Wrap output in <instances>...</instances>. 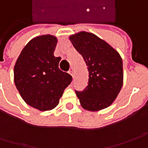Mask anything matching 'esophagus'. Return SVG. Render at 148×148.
Masks as SVG:
<instances>
[{
	"instance_id": "34e87169",
	"label": "esophagus",
	"mask_w": 148,
	"mask_h": 148,
	"mask_svg": "<svg viewBox=\"0 0 148 148\" xmlns=\"http://www.w3.org/2000/svg\"><path fill=\"white\" fill-rule=\"evenodd\" d=\"M68 72H69V74L71 75V77H74V71H73V69H72V68H71V69L69 70V71H68Z\"/></svg>"
}]
</instances>
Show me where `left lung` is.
Segmentation results:
<instances>
[{"label":"left lung","mask_w":148,"mask_h":148,"mask_svg":"<svg viewBox=\"0 0 148 148\" xmlns=\"http://www.w3.org/2000/svg\"><path fill=\"white\" fill-rule=\"evenodd\" d=\"M85 60L89 71L88 86L77 91L81 105L89 111L101 110L115 100L123 86V62L119 53L94 34L79 32L69 37Z\"/></svg>","instance_id":"1"}]
</instances>
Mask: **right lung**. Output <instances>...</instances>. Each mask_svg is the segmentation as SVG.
I'll return each mask as SVG.
<instances>
[{"instance_id": "add662e5", "label": "right lung", "mask_w": 148, "mask_h": 148, "mask_svg": "<svg viewBox=\"0 0 148 148\" xmlns=\"http://www.w3.org/2000/svg\"><path fill=\"white\" fill-rule=\"evenodd\" d=\"M55 36L34 38L21 51L14 67L15 86L26 104L38 110L54 109L72 77L58 67L61 58L53 55Z\"/></svg>"}]
</instances>
